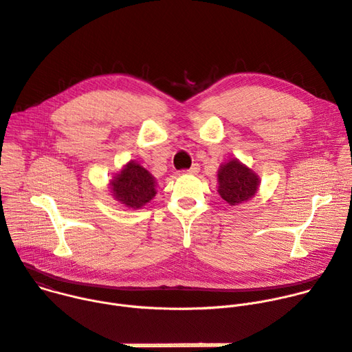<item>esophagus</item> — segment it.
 I'll use <instances>...</instances> for the list:
<instances>
[{"mask_svg":"<svg viewBox=\"0 0 352 352\" xmlns=\"http://www.w3.org/2000/svg\"><path fill=\"white\" fill-rule=\"evenodd\" d=\"M199 170H200V166H199L197 164H195L192 168L184 169L183 172H184V173H187V175H197V173H199Z\"/></svg>","mask_w":352,"mask_h":352,"instance_id":"34e87169","label":"esophagus"}]
</instances>
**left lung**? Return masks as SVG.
I'll return each mask as SVG.
<instances>
[{
    "mask_svg": "<svg viewBox=\"0 0 352 352\" xmlns=\"http://www.w3.org/2000/svg\"><path fill=\"white\" fill-rule=\"evenodd\" d=\"M258 186V176L236 159L227 162L220 168L219 193L230 206H236L254 197Z\"/></svg>",
    "mask_w": 352,
    "mask_h": 352,
    "instance_id": "obj_1",
    "label": "left lung"
}]
</instances>
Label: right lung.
I'll use <instances>...</instances> for the list:
<instances>
[{
	"label": "right lung",
	"instance_id": "1",
	"mask_svg": "<svg viewBox=\"0 0 352 352\" xmlns=\"http://www.w3.org/2000/svg\"><path fill=\"white\" fill-rule=\"evenodd\" d=\"M116 199L129 208H141L156 195L153 176L141 165L129 164L111 180Z\"/></svg>",
	"mask_w": 352,
	"mask_h": 352
}]
</instances>
